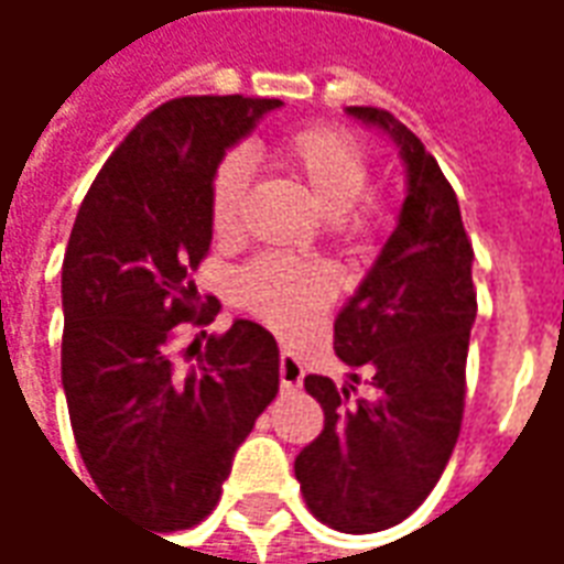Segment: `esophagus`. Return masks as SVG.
<instances>
[{"mask_svg": "<svg viewBox=\"0 0 564 564\" xmlns=\"http://www.w3.org/2000/svg\"><path fill=\"white\" fill-rule=\"evenodd\" d=\"M302 380H305V366L295 359L290 350H283L281 354V387L283 390H299L302 387Z\"/></svg>", "mask_w": 564, "mask_h": 564, "instance_id": "1", "label": "esophagus"}]
</instances>
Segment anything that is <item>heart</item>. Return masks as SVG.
<instances>
[{
  "instance_id": "b5f03b06",
  "label": "heart",
  "mask_w": 564,
  "mask_h": 564,
  "mask_svg": "<svg viewBox=\"0 0 564 564\" xmlns=\"http://www.w3.org/2000/svg\"><path fill=\"white\" fill-rule=\"evenodd\" d=\"M283 169L307 186L319 210L344 232H366L368 214L359 208L366 196L371 165L362 144L341 129H302L274 148ZM247 189V160L229 153L217 165L210 181V226L217 235H229L238 226V210ZM238 299L247 311L269 319L278 329H295L329 305L332 281L317 265L290 259L262 257L250 262L238 278Z\"/></svg>"
}]
</instances>
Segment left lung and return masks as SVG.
Returning a JSON list of instances; mask_svg holds the SVG:
<instances>
[{
  "label": "left lung",
  "instance_id": "8db88e82",
  "mask_svg": "<svg viewBox=\"0 0 564 564\" xmlns=\"http://www.w3.org/2000/svg\"><path fill=\"white\" fill-rule=\"evenodd\" d=\"M347 117L399 148L408 193L380 257L335 317V354L371 371V395L356 392V375L344 387L307 375L326 420L295 456V480L319 522L371 534L411 517L453 456L477 293L459 202L435 156L390 111L354 105Z\"/></svg>",
  "mask_w": 564,
  "mask_h": 564
}]
</instances>
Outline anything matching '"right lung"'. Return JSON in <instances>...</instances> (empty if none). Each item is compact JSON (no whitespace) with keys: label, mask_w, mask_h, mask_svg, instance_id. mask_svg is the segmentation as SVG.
<instances>
[{"label":"right lung","mask_w":564,"mask_h":564,"mask_svg":"<svg viewBox=\"0 0 564 564\" xmlns=\"http://www.w3.org/2000/svg\"><path fill=\"white\" fill-rule=\"evenodd\" d=\"M281 99L184 96L150 111L105 162L63 259V390L80 459L111 508L153 532L205 520L235 449L278 395L269 329L235 319L172 359L177 323H210L193 271L210 250V181ZM203 312L202 315L197 311Z\"/></svg>","instance_id":"add662e5"}]
</instances>
